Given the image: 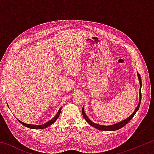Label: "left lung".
Listing matches in <instances>:
<instances>
[{
    "instance_id": "1",
    "label": "left lung",
    "mask_w": 154,
    "mask_h": 154,
    "mask_svg": "<svg viewBox=\"0 0 154 154\" xmlns=\"http://www.w3.org/2000/svg\"><path fill=\"white\" fill-rule=\"evenodd\" d=\"M137 75H138V78H139V83H140V90H139V105L137 106V108L135 109L134 111L133 112V113L132 115H130V116L128 117V118H126V119H124L123 121H121L119 122V123H117V124H115L113 125H110V126H103V125H99L97 124L96 123H94L93 122H92L90 120V119L88 118V116H86V114L85 113V111H84V109H83V107L82 108V114H83V116L84 119L86 120V122H88V124L91 126L96 128H97L100 130H105V131H114V130H119L122 128V127H124L125 125H126L128 122L131 120V119L133 118L134 116L135 115V113H137V111L139 110V106L140 105V101H141V86H142V82H141V78H140V75L139 73V72H137Z\"/></svg>"
}]
</instances>
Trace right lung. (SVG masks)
I'll list each match as a JSON object with an SVG mask.
<instances>
[{
  "instance_id": "1",
  "label": "right lung",
  "mask_w": 154,
  "mask_h": 154,
  "mask_svg": "<svg viewBox=\"0 0 154 154\" xmlns=\"http://www.w3.org/2000/svg\"><path fill=\"white\" fill-rule=\"evenodd\" d=\"M61 109H62V108H60V109H59L58 111V113H57V114L56 115V116L54 117L53 119H51V120L48 121V122H46L45 124H44L43 125L28 124H26V123H24V122H21L20 120H19V119H18V121H19L22 125H24V126H25L26 127H27V128H32V129H43V128H47V127L49 126H50V125H51L52 124L54 123V122L56 121V119L58 118L60 114Z\"/></svg>"
}]
</instances>
